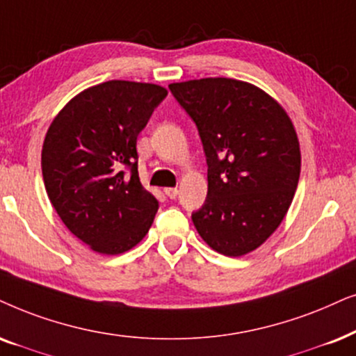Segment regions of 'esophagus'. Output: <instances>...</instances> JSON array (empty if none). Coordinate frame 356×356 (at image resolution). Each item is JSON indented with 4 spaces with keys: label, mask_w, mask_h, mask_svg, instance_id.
<instances>
[{
    "label": "esophagus",
    "mask_w": 356,
    "mask_h": 356,
    "mask_svg": "<svg viewBox=\"0 0 356 356\" xmlns=\"http://www.w3.org/2000/svg\"><path fill=\"white\" fill-rule=\"evenodd\" d=\"M163 191H165V195H167V196L170 197V200H175V197L178 196L179 189H178V188H165Z\"/></svg>",
    "instance_id": "esophagus-1"
}]
</instances>
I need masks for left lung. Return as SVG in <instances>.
I'll list each match as a JSON object with an SVG mask.
<instances>
[{"mask_svg":"<svg viewBox=\"0 0 356 356\" xmlns=\"http://www.w3.org/2000/svg\"><path fill=\"white\" fill-rule=\"evenodd\" d=\"M196 122L207 160V197L191 216L201 238L225 257L257 250L280 227L296 193V129L252 83L201 78L168 86Z\"/></svg>","mask_w":356,"mask_h":356,"instance_id":"1","label":"left lung"}]
</instances>
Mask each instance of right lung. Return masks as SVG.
<instances>
[{
    "instance_id": "obj_1",
    "label": "right lung",
    "mask_w": 356,
    "mask_h": 356,
    "mask_svg": "<svg viewBox=\"0 0 356 356\" xmlns=\"http://www.w3.org/2000/svg\"><path fill=\"white\" fill-rule=\"evenodd\" d=\"M167 95L154 83L104 81L72 98L49 126L40 160L45 191L62 222L91 250H131L154 222L159 201L138 178L136 144Z\"/></svg>"
}]
</instances>
